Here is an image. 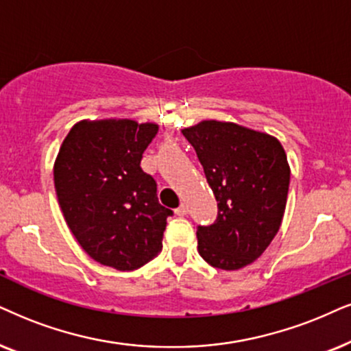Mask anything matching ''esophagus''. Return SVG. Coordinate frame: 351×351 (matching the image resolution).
Masks as SVG:
<instances>
[{
  "label": "esophagus",
  "mask_w": 351,
  "mask_h": 351,
  "mask_svg": "<svg viewBox=\"0 0 351 351\" xmlns=\"http://www.w3.org/2000/svg\"><path fill=\"white\" fill-rule=\"evenodd\" d=\"M188 212H189L188 206H186V204H181V206L175 210V214L180 215V217H184V215H188Z\"/></svg>",
  "instance_id": "obj_1"
}]
</instances>
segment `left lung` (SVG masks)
Masks as SVG:
<instances>
[{"mask_svg":"<svg viewBox=\"0 0 351 351\" xmlns=\"http://www.w3.org/2000/svg\"><path fill=\"white\" fill-rule=\"evenodd\" d=\"M214 191L219 214L197 227L199 254L212 267L238 270L267 250L287 206L290 167L272 136L208 119L183 130Z\"/></svg>","mask_w":351,"mask_h":351,"instance_id":"left-lung-1","label":"left lung"}]
</instances>
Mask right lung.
Listing matches in <instances>:
<instances>
[{
  "instance_id": "right-lung-1",
  "label": "right lung",
  "mask_w": 351,
  "mask_h": 351,
  "mask_svg": "<svg viewBox=\"0 0 351 351\" xmlns=\"http://www.w3.org/2000/svg\"><path fill=\"white\" fill-rule=\"evenodd\" d=\"M158 126L132 119L79 121L58 152L55 189L74 238L97 263L134 270L162 250L167 217L141 168Z\"/></svg>"
}]
</instances>
